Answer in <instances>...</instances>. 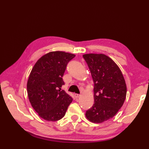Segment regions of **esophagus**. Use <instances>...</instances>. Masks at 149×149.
<instances>
[{
    "instance_id": "34e87169",
    "label": "esophagus",
    "mask_w": 149,
    "mask_h": 149,
    "mask_svg": "<svg viewBox=\"0 0 149 149\" xmlns=\"http://www.w3.org/2000/svg\"><path fill=\"white\" fill-rule=\"evenodd\" d=\"M75 98H79L80 96H81V95H79V94H76V93H75Z\"/></svg>"
}]
</instances>
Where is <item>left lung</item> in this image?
Masks as SVG:
<instances>
[{"label": "left lung", "mask_w": 149, "mask_h": 149, "mask_svg": "<svg viewBox=\"0 0 149 149\" xmlns=\"http://www.w3.org/2000/svg\"><path fill=\"white\" fill-rule=\"evenodd\" d=\"M94 82V104L85 116L93 123H102L117 114L125 101L127 87L118 65L104 54L83 55Z\"/></svg>", "instance_id": "obj_1"}]
</instances>
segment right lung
I'll list each match as a JSON object with an SVG mask.
<instances>
[{"label": "right lung", "instance_id": "add662e5", "mask_svg": "<svg viewBox=\"0 0 149 149\" xmlns=\"http://www.w3.org/2000/svg\"><path fill=\"white\" fill-rule=\"evenodd\" d=\"M75 55L50 52L37 60L29 76L27 91L32 107L42 119L58 121L64 116L72 98L61 87L67 64Z\"/></svg>", "mask_w": 149, "mask_h": 149}]
</instances>
